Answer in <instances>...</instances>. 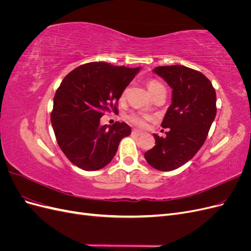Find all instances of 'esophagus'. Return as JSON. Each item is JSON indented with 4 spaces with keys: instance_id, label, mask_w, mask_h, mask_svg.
<instances>
[{
    "instance_id": "esophagus-1",
    "label": "esophagus",
    "mask_w": 251,
    "mask_h": 251,
    "mask_svg": "<svg viewBox=\"0 0 251 251\" xmlns=\"http://www.w3.org/2000/svg\"><path fill=\"white\" fill-rule=\"evenodd\" d=\"M132 134L135 135V136H140V135H142L143 133H142L141 131H139V130H133V131H132Z\"/></svg>"
}]
</instances>
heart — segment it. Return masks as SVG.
<instances>
[{
    "label": "heart",
    "instance_id": "1",
    "mask_svg": "<svg viewBox=\"0 0 251 251\" xmlns=\"http://www.w3.org/2000/svg\"><path fill=\"white\" fill-rule=\"evenodd\" d=\"M164 88L160 82L151 79L150 81H148V89L151 92V94L153 95L157 90ZM126 95V91H124L123 93H121V98H124ZM126 119L127 123H130L138 127H146L148 126L149 121H151L154 119V116L151 115V114L148 113H142V112H132L130 114H127L126 116Z\"/></svg>",
    "mask_w": 251,
    "mask_h": 251
}]
</instances>
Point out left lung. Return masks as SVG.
<instances>
[{"mask_svg": "<svg viewBox=\"0 0 251 251\" xmlns=\"http://www.w3.org/2000/svg\"><path fill=\"white\" fill-rule=\"evenodd\" d=\"M154 72L169 83L173 97L161 124L168 128L166 137L154 134L155 147L144 157L154 169L168 172L185 164L202 148L216 117L217 96L210 80L191 68L160 66Z\"/></svg>", "mask_w": 251, "mask_h": 251, "instance_id": "left-lung-1", "label": "left lung"}]
</instances>
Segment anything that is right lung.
<instances>
[{
  "instance_id": "obj_1",
  "label": "right lung",
  "mask_w": 251,
  "mask_h": 251,
  "mask_svg": "<svg viewBox=\"0 0 251 251\" xmlns=\"http://www.w3.org/2000/svg\"><path fill=\"white\" fill-rule=\"evenodd\" d=\"M139 68L104 62L83 64L67 74L57 88L51 124L58 147L85 171H97L115 156L119 142L131 134L125 123L101 126L105 112L117 110L118 100Z\"/></svg>"
}]
</instances>
